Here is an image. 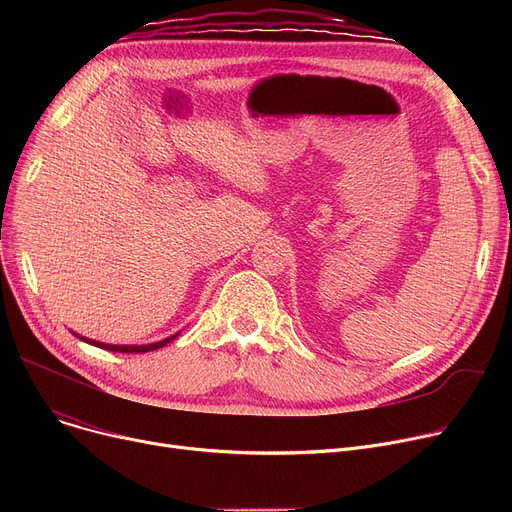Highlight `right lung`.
<instances>
[{"label": "right lung", "instance_id": "1", "mask_svg": "<svg viewBox=\"0 0 512 512\" xmlns=\"http://www.w3.org/2000/svg\"><path fill=\"white\" fill-rule=\"evenodd\" d=\"M176 336H178V334H174V336H170V338H166V340H159V342H153V344H139V346H128V344H124V346H120V344H103V342H95V340H89V338H83V336H78V338L89 342V344H95V346H99V348H105V351H114V353H149V351H157V348H161V346H166V344L172 342Z\"/></svg>", "mask_w": 512, "mask_h": 512}]
</instances>
